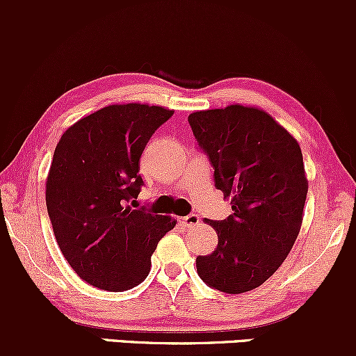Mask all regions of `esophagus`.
<instances>
[{"instance_id": "esophagus-1", "label": "esophagus", "mask_w": 356, "mask_h": 356, "mask_svg": "<svg viewBox=\"0 0 356 356\" xmlns=\"http://www.w3.org/2000/svg\"><path fill=\"white\" fill-rule=\"evenodd\" d=\"M179 222H181L184 227H195L199 226L201 219H199L197 214H189V216H184V218H179Z\"/></svg>"}]
</instances>
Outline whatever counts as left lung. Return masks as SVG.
<instances>
[{
    "mask_svg": "<svg viewBox=\"0 0 356 356\" xmlns=\"http://www.w3.org/2000/svg\"><path fill=\"white\" fill-rule=\"evenodd\" d=\"M197 145L232 214L206 220L218 232L212 254L195 259L197 275L229 295L251 291L275 275L300 234L308 194L296 138L269 113L227 105L189 115Z\"/></svg>",
    "mask_w": 356,
    "mask_h": 356,
    "instance_id": "left-lung-1",
    "label": "left lung"
}]
</instances>
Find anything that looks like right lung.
<instances>
[{"instance_id": "obj_1", "label": "right lung", "mask_w": 356, "mask_h": 356, "mask_svg": "<svg viewBox=\"0 0 356 356\" xmlns=\"http://www.w3.org/2000/svg\"><path fill=\"white\" fill-rule=\"evenodd\" d=\"M174 110L108 105L80 118L56 144L47 179V209L65 259L81 280L127 291L150 271V256L177 220L134 209L140 155Z\"/></svg>"}]
</instances>
